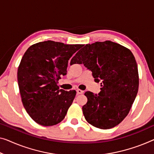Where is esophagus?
I'll use <instances>...</instances> for the list:
<instances>
[{
  "mask_svg": "<svg viewBox=\"0 0 154 154\" xmlns=\"http://www.w3.org/2000/svg\"><path fill=\"white\" fill-rule=\"evenodd\" d=\"M77 93L78 94V95H81V94H83L84 93V91L80 90V89H77Z\"/></svg>",
  "mask_w": 154,
  "mask_h": 154,
  "instance_id": "1",
  "label": "esophagus"
}]
</instances>
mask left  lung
<instances>
[{
    "instance_id": "8db88e82",
    "label": "left lung",
    "mask_w": 154,
    "mask_h": 154,
    "mask_svg": "<svg viewBox=\"0 0 154 154\" xmlns=\"http://www.w3.org/2000/svg\"><path fill=\"white\" fill-rule=\"evenodd\" d=\"M83 63L91 70L100 92L86 91L88 102L82 107L86 121L94 127L108 129L119 125L127 116L138 91L137 66L130 50L106 41L86 44L70 61Z\"/></svg>"
}]
</instances>
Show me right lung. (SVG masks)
Returning a JSON list of instances; mask_svg holds the SVG:
<instances>
[{"label": "right lung", "instance_id": "obj_1", "mask_svg": "<svg viewBox=\"0 0 154 154\" xmlns=\"http://www.w3.org/2000/svg\"><path fill=\"white\" fill-rule=\"evenodd\" d=\"M83 45L46 41L31 45L18 68L23 104L32 119L52 126L65 118L76 91L59 89L57 81L67 72L68 60Z\"/></svg>", "mask_w": 154, "mask_h": 154}]
</instances>
